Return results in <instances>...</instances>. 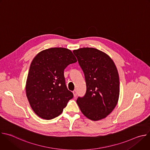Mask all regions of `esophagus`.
Masks as SVG:
<instances>
[{
    "instance_id": "esophagus-1",
    "label": "esophagus",
    "mask_w": 150,
    "mask_h": 150,
    "mask_svg": "<svg viewBox=\"0 0 150 150\" xmlns=\"http://www.w3.org/2000/svg\"><path fill=\"white\" fill-rule=\"evenodd\" d=\"M73 94H74V96L75 97H76V95H77V92H76V90H74V91H73Z\"/></svg>"
}]
</instances>
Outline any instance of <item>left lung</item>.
I'll use <instances>...</instances> for the list:
<instances>
[{
  "label": "left lung",
  "mask_w": 150,
  "mask_h": 150,
  "mask_svg": "<svg viewBox=\"0 0 150 150\" xmlns=\"http://www.w3.org/2000/svg\"><path fill=\"white\" fill-rule=\"evenodd\" d=\"M85 76L87 91L76 103L87 118H105L117 105L120 91L119 74L115 63L105 53L89 47L73 51Z\"/></svg>",
  "instance_id": "8db88e82"
}]
</instances>
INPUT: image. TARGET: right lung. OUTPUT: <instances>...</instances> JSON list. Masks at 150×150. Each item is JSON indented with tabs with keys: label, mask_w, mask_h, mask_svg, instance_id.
Wrapping results in <instances>:
<instances>
[{
	"label": "right lung",
	"mask_w": 150,
	"mask_h": 150,
	"mask_svg": "<svg viewBox=\"0 0 150 150\" xmlns=\"http://www.w3.org/2000/svg\"><path fill=\"white\" fill-rule=\"evenodd\" d=\"M76 62L72 52L66 48L42 50L33 60L26 82V94L35 113L46 120L60 115L73 93L68 90L64 70Z\"/></svg>",
	"instance_id": "1"
}]
</instances>
